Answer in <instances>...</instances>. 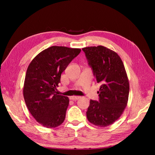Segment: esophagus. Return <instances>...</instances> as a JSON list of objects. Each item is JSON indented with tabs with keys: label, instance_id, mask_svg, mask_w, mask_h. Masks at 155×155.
Masks as SVG:
<instances>
[{
	"label": "esophagus",
	"instance_id": "34e87169",
	"mask_svg": "<svg viewBox=\"0 0 155 155\" xmlns=\"http://www.w3.org/2000/svg\"><path fill=\"white\" fill-rule=\"evenodd\" d=\"M81 98V97H78V96H72L70 97V99L72 101H76V100H78L79 99Z\"/></svg>",
	"mask_w": 155,
	"mask_h": 155
}]
</instances>
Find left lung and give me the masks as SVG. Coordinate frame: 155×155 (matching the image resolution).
Segmentation results:
<instances>
[{"instance_id": "8db88e82", "label": "left lung", "mask_w": 155, "mask_h": 155, "mask_svg": "<svg viewBox=\"0 0 155 155\" xmlns=\"http://www.w3.org/2000/svg\"><path fill=\"white\" fill-rule=\"evenodd\" d=\"M94 77L101 84L98 101H90L87 111L88 121L105 127L120 117L126 108L129 83L124 66L117 52L103 46L82 49Z\"/></svg>"}]
</instances>
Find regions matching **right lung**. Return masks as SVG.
<instances>
[{
	"label": "right lung",
	"instance_id": "obj_1",
	"mask_svg": "<svg viewBox=\"0 0 155 155\" xmlns=\"http://www.w3.org/2000/svg\"><path fill=\"white\" fill-rule=\"evenodd\" d=\"M81 51L52 46L41 52L28 65L23 96L29 112L43 127L54 128L64 120L69 99L56 91L62 72Z\"/></svg>",
	"mask_w": 155,
	"mask_h": 155
}]
</instances>
